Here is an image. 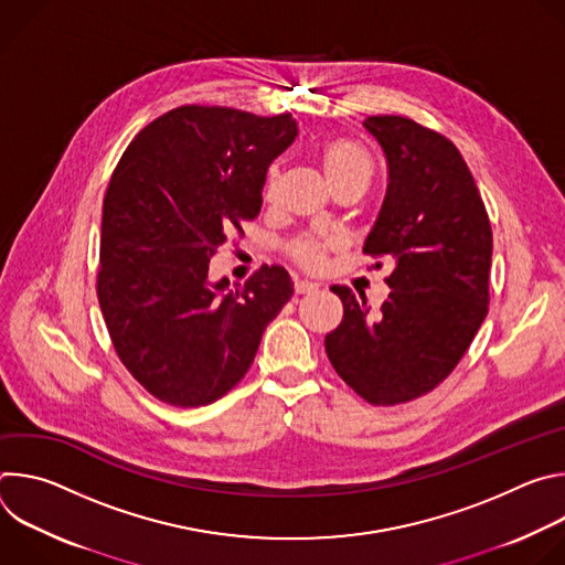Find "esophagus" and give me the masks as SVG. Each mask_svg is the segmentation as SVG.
<instances>
[{"instance_id":"1","label":"esophagus","mask_w":565,"mask_h":565,"mask_svg":"<svg viewBox=\"0 0 565 565\" xmlns=\"http://www.w3.org/2000/svg\"><path fill=\"white\" fill-rule=\"evenodd\" d=\"M315 290H317V284L306 281V279H295V292L297 295H308V292H315Z\"/></svg>"}]
</instances>
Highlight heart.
<instances>
[{"label": "heart", "instance_id": "1", "mask_svg": "<svg viewBox=\"0 0 565 565\" xmlns=\"http://www.w3.org/2000/svg\"><path fill=\"white\" fill-rule=\"evenodd\" d=\"M319 163H321V170H324L329 188L340 183V181H349V179H360V181L369 183L371 172H373V163H371L369 151L351 138L329 140L319 151ZM277 181H279V172L273 166L266 174V196L268 199L275 194ZM333 248H335L333 238L306 236V238L295 241L292 248H290V255L303 268H319L321 264H324L329 250H333Z\"/></svg>", "mask_w": 565, "mask_h": 565}]
</instances>
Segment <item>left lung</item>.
<instances>
[{
    "instance_id": "left-lung-1",
    "label": "left lung",
    "mask_w": 565,
    "mask_h": 565,
    "mask_svg": "<svg viewBox=\"0 0 565 565\" xmlns=\"http://www.w3.org/2000/svg\"><path fill=\"white\" fill-rule=\"evenodd\" d=\"M364 127L388 168L364 253L391 262V292L371 310L364 295L333 286L344 317L324 347L358 395L393 407L434 391L478 333L490 301L492 227L451 140L402 116H371Z\"/></svg>"
}]
</instances>
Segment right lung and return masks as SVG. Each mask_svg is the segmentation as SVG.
I'll use <instances>...</instances> for the list:
<instances>
[{
    "mask_svg": "<svg viewBox=\"0 0 565 565\" xmlns=\"http://www.w3.org/2000/svg\"><path fill=\"white\" fill-rule=\"evenodd\" d=\"M295 136L290 114L185 105L149 122L111 174L98 299L120 362L168 405L225 395L292 297L281 266H262L234 290L207 270L227 236L262 212L266 172Z\"/></svg>",
    "mask_w": 565,
    "mask_h": 565,
    "instance_id": "right-lung-1",
    "label": "right lung"
}]
</instances>
